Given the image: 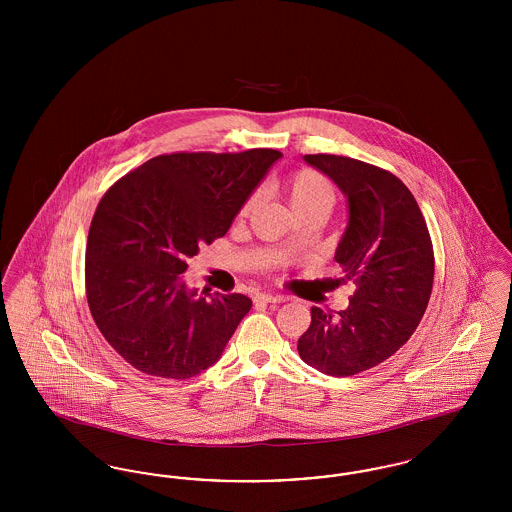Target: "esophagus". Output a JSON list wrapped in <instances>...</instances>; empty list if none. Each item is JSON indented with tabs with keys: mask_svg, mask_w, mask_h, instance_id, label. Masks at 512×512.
<instances>
[{
	"mask_svg": "<svg viewBox=\"0 0 512 512\" xmlns=\"http://www.w3.org/2000/svg\"><path fill=\"white\" fill-rule=\"evenodd\" d=\"M255 301L259 303H284L286 299L282 295H270V293H257Z\"/></svg>",
	"mask_w": 512,
	"mask_h": 512,
	"instance_id": "1",
	"label": "esophagus"
}]
</instances>
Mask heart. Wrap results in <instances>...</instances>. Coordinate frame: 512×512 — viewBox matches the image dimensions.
<instances>
[{
  "mask_svg": "<svg viewBox=\"0 0 512 512\" xmlns=\"http://www.w3.org/2000/svg\"><path fill=\"white\" fill-rule=\"evenodd\" d=\"M286 188H288V201L295 215L315 207L330 211L334 203V190L328 184V180L311 169H303L292 174ZM259 201H261V192H253L245 199L240 215L245 217Z\"/></svg>",
  "mask_w": 512,
  "mask_h": 512,
  "instance_id": "obj_1",
  "label": "heart"
}]
</instances>
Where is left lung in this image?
I'll return each instance as SVG.
<instances>
[{
	"label": "left lung",
	"mask_w": 512,
	"mask_h": 512,
	"mask_svg": "<svg viewBox=\"0 0 512 512\" xmlns=\"http://www.w3.org/2000/svg\"><path fill=\"white\" fill-rule=\"evenodd\" d=\"M347 199V226L334 259L357 284L338 317L311 309L299 357L330 376L384 363L413 336L434 284V249L409 188L391 172L340 155H305Z\"/></svg>",
	"instance_id": "1"
}]
</instances>
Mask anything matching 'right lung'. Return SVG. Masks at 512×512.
Masks as SVG:
<instances>
[{
    "mask_svg": "<svg viewBox=\"0 0 512 512\" xmlns=\"http://www.w3.org/2000/svg\"><path fill=\"white\" fill-rule=\"evenodd\" d=\"M280 157L276 149L159 155L101 197L86 245V297L126 363L188 380L219 361L253 303L242 293L197 295L182 274L199 245L228 232Z\"/></svg>",
    "mask_w": 512,
    "mask_h": 512,
    "instance_id": "obj_1",
    "label": "right lung"
}]
</instances>
